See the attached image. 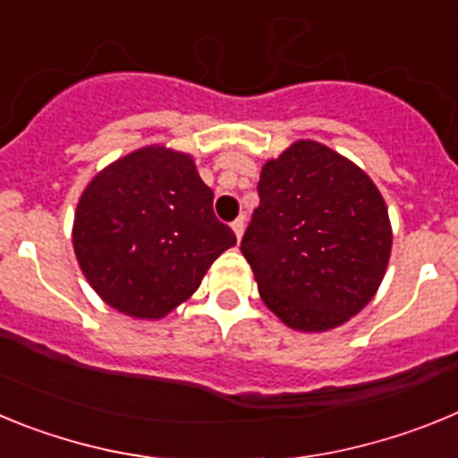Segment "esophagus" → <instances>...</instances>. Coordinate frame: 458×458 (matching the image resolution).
I'll return each instance as SVG.
<instances>
[{"instance_id":"esophagus-1","label":"esophagus","mask_w":458,"mask_h":458,"mask_svg":"<svg viewBox=\"0 0 458 458\" xmlns=\"http://www.w3.org/2000/svg\"><path fill=\"white\" fill-rule=\"evenodd\" d=\"M232 229H233V233H236V238L238 241H241V236H242V232H245V217H236V220L232 222Z\"/></svg>"}]
</instances>
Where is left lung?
Masks as SVG:
<instances>
[{
    "label": "left lung",
    "mask_w": 458,
    "mask_h": 458,
    "mask_svg": "<svg viewBox=\"0 0 458 458\" xmlns=\"http://www.w3.org/2000/svg\"><path fill=\"white\" fill-rule=\"evenodd\" d=\"M241 241L261 301L293 330L326 333L378 291L392 250L383 194L358 165L301 140L259 176Z\"/></svg>",
    "instance_id": "left-lung-1"
}]
</instances>
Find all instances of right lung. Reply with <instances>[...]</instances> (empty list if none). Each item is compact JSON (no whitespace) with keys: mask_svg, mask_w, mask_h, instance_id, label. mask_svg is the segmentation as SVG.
<instances>
[{"mask_svg":"<svg viewBox=\"0 0 458 458\" xmlns=\"http://www.w3.org/2000/svg\"><path fill=\"white\" fill-rule=\"evenodd\" d=\"M233 245L192 156L157 144L96 174L72 222V248L91 289L135 318L176 310Z\"/></svg>","mask_w":458,"mask_h":458,"instance_id":"1","label":"right lung"}]
</instances>
